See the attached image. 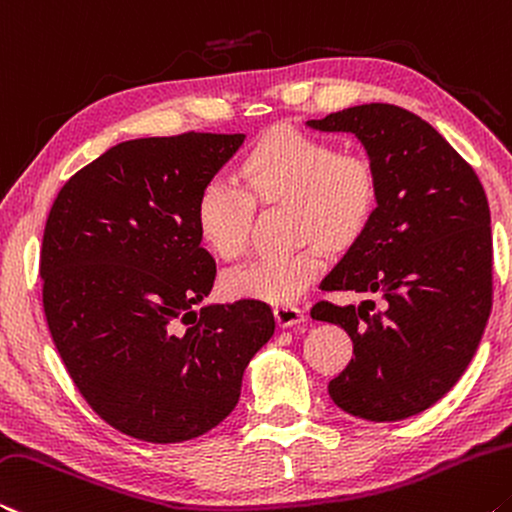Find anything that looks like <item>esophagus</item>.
I'll return each mask as SVG.
<instances>
[{
  "instance_id": "esophagus-1",
  "label": "esophagus",
  "mask_w": 512,
  "mask_h": 512,
  "mask_svg": "<svg viewBox=\"0 0 512 512\" xmlns=\"http://www.w3.org/2000/svg\"><path fill=\"white\" fill-rule=\"evenodd\" d=\"M274 317H276V322H279L281 329H288V326L306 322V313L297 306H276Z\"/></svg>"
}]
</instances>
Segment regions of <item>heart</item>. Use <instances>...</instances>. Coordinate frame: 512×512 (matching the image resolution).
Here are the masks:
<instances>
[{"label": "heart", "mask_w": 512, "mask_h": 512, "mask_svg": "<svg viewBox=\"0 0 512 512\" xmlns=\"http://www.w3.org/2000/svg\"><path fill=\"white\" fill-rule=\"evenodd\" d=\"M245 190L229 181L204 183L195 201V224L204 245L220 258H236L247 245L251 201L290 204L297 238H320L331 247L354 242L376 208V170L354 149L292 129H276L242 158ZM315 240L281 256H258L231 267L222 288L231 297L290 304L324 272Z\"/></svg>", "instance_id": "1"}]
</instances>
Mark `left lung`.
Returning a JSON list of instances; mask_svg holds the SVG:
<instances>
[{
    "label": "left lung",
    "instance_id": "left-lung-1",
    "mask_svg": "<svg viewBox=\"0 0 512 512\" xmlns=\"http://www.w3.org/2000/svg\"><path fill=\"white\" fill-rule=\"evenodd\" d=\"M306 124L354 133L376 170L372 220L322 281L367 299L311 311L354 342L329 395L360 420H406L445 397L479 349L492 308L488 199L463 156L406 108L363 104Z\"/></svg>",
    "mask_w": 512,
    "mask_h": 512
}]
</instances>
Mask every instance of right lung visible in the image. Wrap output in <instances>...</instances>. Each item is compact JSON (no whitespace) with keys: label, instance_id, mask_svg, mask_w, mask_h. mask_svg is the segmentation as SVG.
I'll return each instance as SVG.
<instances>
[{"label":"right lung","instance_id":"1","mask_svg":"<svg viewBox=\"0 0 512 512\" xmlns=\"http://www.w3.org/2000/svg\"><path fill=\"white\" fill-rule=\"evenodd\" d=\"M245 133L120 142L49 211L40 276L52 340L88 406L131 438L170 445L215 429L274 333L265 301L195 311L215 283L195 201Z\"/></svg>","mask_w":512,"mask_h":512}]
</instances>
